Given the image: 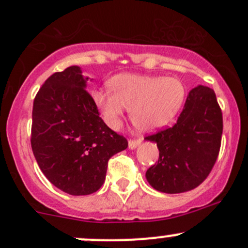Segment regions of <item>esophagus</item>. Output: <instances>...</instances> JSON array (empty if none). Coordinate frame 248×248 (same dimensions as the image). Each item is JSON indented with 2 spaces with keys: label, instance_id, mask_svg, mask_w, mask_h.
Segmentation results:
<instances>
[{
  "label": "esophagus",
  "instance_id": "34e87169",
  "mask_svg": "<svg viewBox=\"0 0 248 248\" xmlns=\"http://www.w3.org/2000/svg\"><path fill=\"white\" fill-rule=\"evenodd\" d=\"M140 144H141V140H140V139H138V140H129L128 147L131 150H134V149H137V147H138Z\"/></svg>",
  "mask_w": 248,
  "mask_h": 248
}]
</instances>
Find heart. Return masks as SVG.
I'll list each match as a JSON object with an SVG mask.
<instances>
[{
  "instance_id": "1",
  "label": "heart",
  "mask_w": 248,
  "mask_h": 248,
  "mask_svg": "<svg viewBox=\"0 0 248 248\" xmlns=\"http://www.w3.org/2000/svg\"><path fill=\"white\" fill-rule=\"evenodd\" d=\"M111 90H94L92 99L111 128H119L126 109L134 126L154 132L168 124L185 99V87L172 77L122 73L109 80Z\"/></svg>"
}]
</instances>
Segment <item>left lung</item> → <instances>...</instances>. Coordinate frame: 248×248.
<instances>
[{"label": "left lung", "instance_id": "1", "mask_svg": "<svg viewBox=\"0 0 248 248\" xmlns=\"http://www.w3.org/2000/svg\"><path fill=\"white\" fill-rule=\"evenodd\" d=\"M222 111L214 90L194 87L176 124L145 138L157 144L159 158L146 171L156 191L175 194L196 188L211 171L221 147Z\"/></svg>", "mask_w": 248, "mask_h": 248}]
</instances>
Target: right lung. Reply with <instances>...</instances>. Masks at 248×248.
<instances>
[{"label": "right lung", "instance_id": "add662e5", "mask_svg": "<svg viewBox=\"0 0 248 248\" xmlns=\"http://www.w3.org/2000/svg\"><path fill=\"white\" fill-rule=\"evenodd\" d=\"M79 66L49 77L32 110L31 146L46 177L72 196H87L104 184L111 156L128 146L109 128L86 91Z\"/></svg>", "mask_w": 248, "mask_h": 248}]
</instances>
